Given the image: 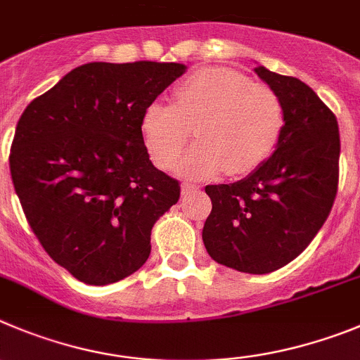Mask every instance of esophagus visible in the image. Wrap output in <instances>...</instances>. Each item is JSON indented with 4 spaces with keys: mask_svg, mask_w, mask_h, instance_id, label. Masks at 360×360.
Segmentation results:
<instances>
[{
    "mask_svg": "<svg viewBox=\"0 0 360 360\" xmlns=\"http://www.w3.org/2000/svg\"><path fill=\"white\" fill-rule=\"evenodd\" d=\"M196 191H198V187L194 186V184H189V182L182 184V196H187V194H193V193H196Z\"/></svg>",
    "mask_w": 360,
    "mask_h": 360,
    "instance_id": "obj_1",
    "label": "esophagus"
}]
</instances>
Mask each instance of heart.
<instances>
[{
    "instance_id": "obj_1",
    "label": "heart",
    "mask_w": 360,
    "mask_h": 360,
    "mask_svg": "<svg viewBox=\"0 0 360 360\" xmlns=\"http://www.w3.org/2000/svg\"><path fill=\"white\" fill-rule=\"evenodd\" d=\"M194 128L196 146L178 171L207 178L225 169H255L275 150L283 128V105L271 87L253 84L245 72L207 68L174 91V105L153 101L141 117L144 146L162 169L174 166Z\"/></svg>"
}]
</instances>
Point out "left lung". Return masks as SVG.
<instances>
[{"mask_svg":"<svg viewBox=\"0 0 360 360\" xmlns=\"http://www.w3.org/2000/svg\"><path fill=\"white\" fill-rule=\"evenodd\" d=\"M255 72L282 100V134L248 176L205 187L212 210L202 237L217 264L264 275L296 259L330 214L341 143L335 115L307 84L264 65Z\"/></svg>","mask_w":360,"mask_h":360,"instance_id":"1","label":"left lung"}]
</instances>
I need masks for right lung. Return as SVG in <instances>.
<instances>
[{"instance_id": "obj_1", "label": "right lung", "mask_w": 360, "mask_h": 360, "mask_svg": "<svg viewBox=\"0 0 360 360\" xmlns=\"http://www.w3.org/2000/svg\"><path fill=\"white\" fill-rule=\"evenodd\" d=\"M187 71L176 62H89L22 112L10 174L30 226L58 266L89 285L148 260L155 221L180 198L151 164L144 108Z\"/></svg>"}]
</instances>
